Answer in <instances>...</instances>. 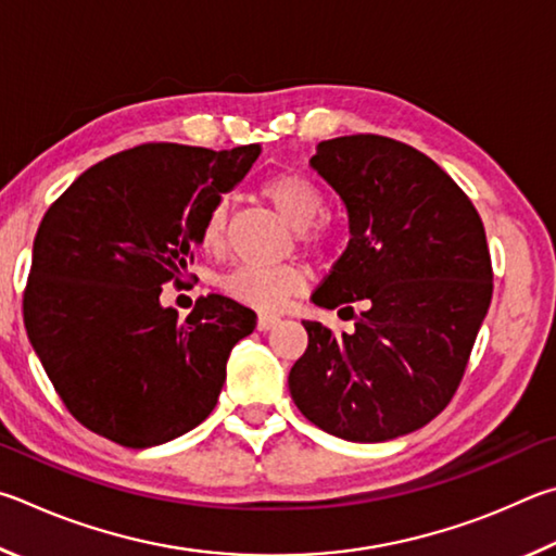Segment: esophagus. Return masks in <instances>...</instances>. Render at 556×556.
<instances>
[{
  "instance_id": "obj_1",
  "label": "esophagus",
  "mask_w": 556,
  "mask_h": 556,
  "mask_svg": "<svg viewBox=\"0 0 556 556\" xmlns=\"http://www.w3.org/2000/svg\"><path fill=\"white\" fill-rule=\"evenodd\" d=\"M280 323V317L276 315H258V329L261 332H268V329H273Z\"/></svg>"
}]
</instances>
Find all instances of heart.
<instances>
[{
	"instance_id": "heart-1",
	"label": "heart",
	"mask_w": 556,
	"mask_h": 556,
	"mask_svg": "<svg viewBox=\"0 0 556 556\" xmlns=\"http://www.w3.org/2000/svg\"><path fill=\"white\" fill-rule=\"evenodd\" d=\"M261 194L278 210L309 256H325L334 243V229L323 217L325 194L298 173H276L261 182ZM198 241L202 251L219 253L227 243V202H214L202 214ZM224 293L261 313H280L305 290V273L298 266H239L222 278Z\"/></svg>"
}]
</instances>
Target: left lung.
Instances as JSON below:
<instances>
[{
  "instance_id": "left-lung-1",
  "label": "left lung",
  "mask_w": 556,
  "mask_h": 556,
  "mask_svg": "<svg viewBox=\"0 0 556 556\" xmlns=\"http://www.w3.org/2000/svg\"><path fill=\"white\" fill-rule=\"evenodd\" d=\"M309 163L344 200L352 231L313 303L339 307L354 329L305 319L290 395L329 434L395 440L434 420L462 383L493 295L483 222L430 155L388 136L323 141Z\"/></svg>"
}]
</instances>
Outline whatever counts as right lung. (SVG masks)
Instances as JSON below:
<instances>
[{"label": "right lung", "instance_id": "1", "mask_svg": "<svg viewBox=\"0 0 556 556\" xmlns=\"http://www.w3.org/2000/svg\"><path fill=\"white\" fill-rule=\"evenodd\" d=\"M258 153V143H141L87 168L43 214L24 325L67 413L90 432L143 450L214 410L229 352L256 313L212 293L180 319L161 305V288L182 283L202 214Z\"/></svg>", "mask_w": 556, "mask_h": 556}]
</instances>
